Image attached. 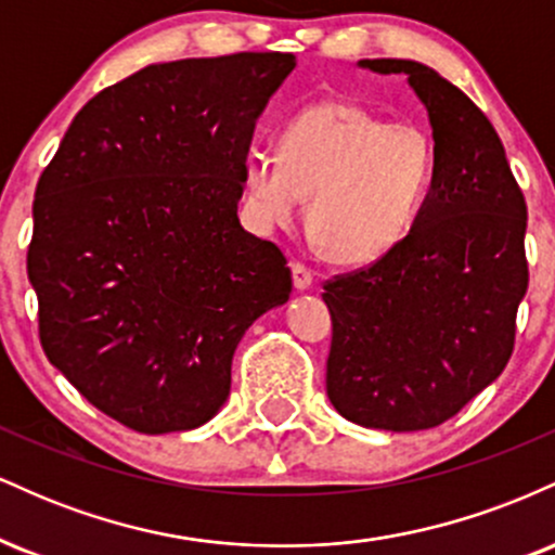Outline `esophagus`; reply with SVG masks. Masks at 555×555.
Returning <instances> with one entry per match:
<instances>
[{"label":"esophagus","mask_w":555,"mask_h":555,"mask_svg":"<svg viewBox=\"0 0 555 555\" xmlns=\"http://www.w3.org/2000/svg\"><path fill=\"white\" fill-rule=\"evenodd\" d=\"M292 282H295L297 292L310 289V286H313V271H310L305 263H297L295 260V263H292Z\"/></svg>","instance_id":"1"}]
</instances>
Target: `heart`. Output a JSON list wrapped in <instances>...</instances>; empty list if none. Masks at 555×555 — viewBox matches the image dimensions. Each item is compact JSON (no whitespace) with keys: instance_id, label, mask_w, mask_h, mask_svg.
Wrapping results in <instances>:
<instances>
[{"instance_id":"1","label":"heart","mask_w":555,"mask_h":555,"mask_svg":"<svg viewBox=\"0 0 555 555\" xmlns=\"http://www.w3.org/2000/svg\"><path fill=\"white\" fill-rule=\"evenodd\" d=\"M436 151L423 127L386 122L347 101H321L286 122L279 154L250 149L245 188L260 224L286 227L310 195L308 227L344 266L388 256L428 197Z\"/></svg>"}]
</instances>
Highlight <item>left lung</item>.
Here are the masks:
<instances>
[{"label": "left lung", "mask_w": 555, "mask_h": 555, "mask_svg": "<svg viewBox=\"0 0 555 555\" xmlns=\"http://www.w3.org/2000/svg\"><path fill=\"white\" fill-rule=\"evenodd\" d=\"M404 73L428 109L436 169L410 234L367 269L323 284L334 336L331 404L375 430H428L503 373L527 292L521 195L499 132L460 88L412 60H360Z\"/></svg>", "instance_id": "8db88e82"}]
</instances>
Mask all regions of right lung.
Listing matches in <instances>:
<instances>
[{"label":"right lung","mask_w":555,"mask_h":555,"mask_svg":"<svg viewBox=\"0 0 555 555\" xmlns=\"http://www.w3.org/2000/svg\"><path fill=\"white\" fill-rule=\"evenodd\" d=\"M295 54L149 65L75 114L34 201L28 279L47 358L138 433L201 428L224 406L245 331L292 271L245 232L253 130Z\"/></svg>","instance_id":"obj_1"}]
</instances>
